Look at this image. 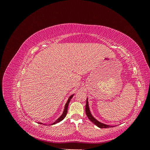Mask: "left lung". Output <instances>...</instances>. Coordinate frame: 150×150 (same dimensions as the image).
Returning <instances> with one entry per match:
<instances>
[{
	"instance_id": "obj_1",
	"label": "left lung",
	"mask_w": 150,
	"mask_h": 150,
	"mask_svg": "<svg viewBox=\"0 0 150 150\" xmlns=\"http://www.w3.org/2000/svg\"><path fill=\"white\" fill-rule=\"evenodd\" d=\"M86 115H87L89 119V120L91 122H93L95 125H96L98 127H99V128H110V127H112V126L115 127L114 126H110V125L102 123V122L98 121L96 119L94 118V117L93 116V115H91V112H90L88 98H87V100H86Z\"/></svg>"
}]
</instances>
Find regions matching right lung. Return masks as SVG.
Segmentation results:
<instances>
[{"label":"right lung","mask_w":150,"mask_h":150,"mask_svg":"<svg viewBox=\"0 0 150 150\" xmlns=\"http://www.w3.org/2000/svg\"><path fill=\"white\" fill-rule=\"evenodd\" d=\"M74 94H72L71 96H69V99H68V100H67V103H66V104H65V106H64V111H63V112H62V115L59 117V118L57 120H56V121H54L53 123H52L51 125H55V124H56V123H57V122H59L60 121H61L62 120H63L64 119V117H66V115H67V108H68V105H69V102H70V101H71V99H72V98L73 97V96H74ZM39 124H42V122H39ZM44 125V124H43Z\"/></svg>","instance_id":"obj_1"}]
</instances>
